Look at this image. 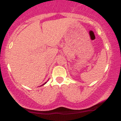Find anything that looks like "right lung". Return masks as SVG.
Segmentation results:
<instances>
[{"instance_id":"add662e5","label":"right lung","mask_w":121,"mask_h":121,"mask_svg":"<svg viewBox=\"0 0 121 121\" xmlns=\"http://www.w3.org/2000/svg\"><path fill=\"white\" fill-rule=\"evenodd\" d=\"M46 83H47V82H45V83H44V84H43L42 85H45V84H46ZM42 85H41V86H42Z\"/></svg>"}]
</instances>
